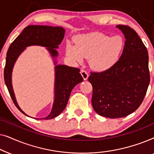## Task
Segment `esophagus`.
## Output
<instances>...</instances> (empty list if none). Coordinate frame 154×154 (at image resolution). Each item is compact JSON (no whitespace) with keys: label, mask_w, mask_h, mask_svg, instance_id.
<instances>
[{"label":"esophagus","mask_w":154,"mask_h":154,"mask_svg":"<svg viewBox=\"0 0 154 154\" xmlns=\"http://www.w3.org/2000/svg\"><path fill=\"white\" fill-rule=\"evenodd\" d=\"M81 74L82 75V76H83L84 80H87L88 79V73L85 70H83V69H82V70L81 71Z\"/></svg>","instance_id":"1"}]
</instances>
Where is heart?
Here are the masks:
<instances>
[{"label":"heart","instance_id":"1","mask_svg":"<svg viewBox=\"0 0 154 154\" xmlns=\"http://www.w3.org/2000/svg\"><path fill=\"white\" fill-rule=\"evenodd\" d=\"M125 47V41L121 35H110L101 33L80 37L76 45L69 43L66 48V55L81 62L83 58H90V66L94 70L103 71L113 66L121 57Z\"/></svg>","mask_w":154,"mask_h":154}]
</instances>
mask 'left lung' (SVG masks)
<instances>
[{"mask_svg": "<svg viewBox=\"0 0 154 154\" xmlns=\"http://www.w3.org/2000/svg\"><path fill=\"white\" fill-rule=\"evenodd\" d=\"M125 38L119 61L107 70L90 72L92 105L102 116L118 119L134 112L142 104L150 82L149 54L133 29L118 25Z\"/></svg>", "mask_w": 154, "mask_h": 154, "instance_id": "obj_1", "label": "left lung"}]
</instances>
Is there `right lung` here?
<instances>
[{"label": "right lung", "mask_w": 154, "mask_h": 154, "mask_svg": "<svg viewBox=\"0 0 154 154\" xmlns=\"http://www.w3.org/2000/svg\"><path fill=\"white\" fill-rule=\"evenodd\" d=\"M64 29L60 26L30 25L25 27L8 48L4 69V80L14 105L24 115L27 116L18 106L12 86L11 76L14 62L26 47L30 45L46 47L52 56L56 57L58 52L55 48H58L64 38ZM83 81V79L80 73L79 68L66 65L56 66L53 106L50 114L41 119H52L60 115L66 108L73 88Z\"/></svg>", "instance_id": "obj_1"}]
</instances>
